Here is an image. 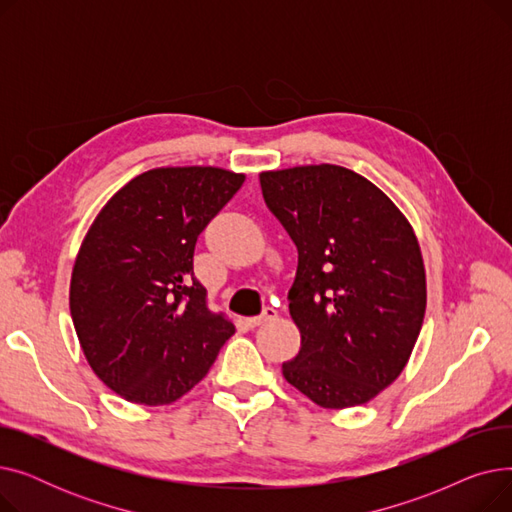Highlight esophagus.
<instances>
[{
    "instance_id": "esophagus-1",
    "label": "esophagus",
    "mask_w": 512,
    "mask_h": 512,
    "mask_svg": "<svg viewBox=\"0 0 512 512\" xmlns=\"http://www.w3.org/2000/svg\"><path fill=\"white\" fill-rule=\"evenodd\" d=\"M276 317H278V311H276L274 307H265L261 315L247 319V326H249V328H257V326H263V324H267V321H272V319H276Z\"/></svg>"
}]
</instances>
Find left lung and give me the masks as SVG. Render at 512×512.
Wrapping results in <instances>:
<instances>
[{
	"label": "left lung",
	"mask_w": 512,
	"mask_h": 512,
	"mask_svg": "<svg viewBox=\"0 0 512 512\" xmlns=\"http://www.w3.org/2000/svg\"><path fill=\"white\" fill-rule=\"evenodd\" d=\"M265 205L299 251L288 309L301 351L282 373L315 405H365L405 369L427 290L417 236L378 186L319 164L261 172Z\"/></svg>",
	"instance_id": "obj_1"
}]
</instances>
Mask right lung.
<instances>
[{
	"mask_svg": "<svg viewBox=\"0 0 512 512\" xmlns=\"http://www.w3.org/2000/svg\"><path fill=\"white\" fill-rule=\"evenodd\" d=\"M245 174L155 168L105 203L74 261L70 315L97 378L124 400L159 407L195 388L234 334L195 278L199 234Z\"/></svg>",
	"mask_w": 512,
	"mask_h": 512,
	"instance_id": "right-lung-1",
	"label": "right lung"
}]
</instances>
